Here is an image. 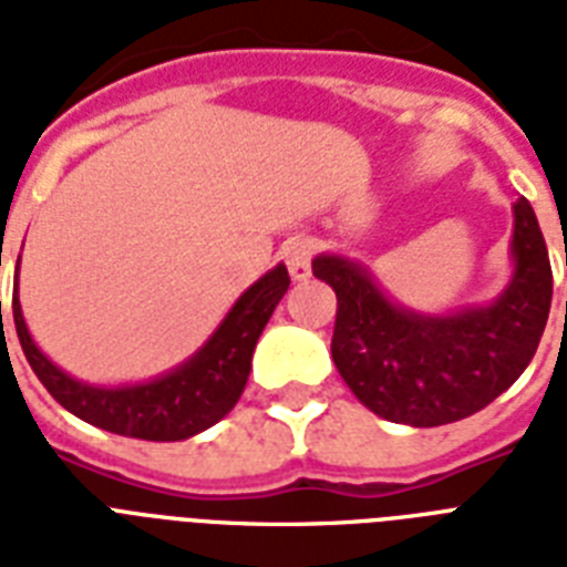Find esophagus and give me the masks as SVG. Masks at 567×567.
Segmentation results:
<instances>
[{
    "label": "esophagus",
    "mask_w": 567,
    "mask_h": 567,
    "mask_svg": "<svg viewBox=\"0 0 567 567\" xmlns=\"http://www.w3.org/2000/svg\"><path fill=\"white\" fill-rule=\"evenodd\" d=\"M311 256H315V240L306 238V235H297V238L285 240L282 258L288 265V274H291L293 282H306L311 276Z\"/></svg>",
    "instance_id": "obj_1"
}]
</instances>
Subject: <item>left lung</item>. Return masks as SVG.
<instances>
[{"mask_svg": "<svg viewBox=\"0 0 567 567\" xmlns=\"http://www.w3.org/2000/svg\"><path fill=\"white\" fill-rule=\"evenodd\" d=\"M512 276L492 302L430 315L382 291L362 261L320 252L311 270L338 297L332 359L373 414L441 426L485 409L527 371L547 327L554 274L533 205H512Z\"/></svg>", "mask_w": 567, "mask_h": 567, "instance_id": "obj_1", "label": "left lung"}]
</instances>
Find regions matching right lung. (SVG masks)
Returning a JSON list of instances; mask_svg holds the SVG:
<instances>
[{
  "label": "right lung",
  "mask_w": 567,
  "mask_h": 567,
  "mask_svg": "<svg viewBox=\"0 0 567 567\" xmlns=\"http://www.w3.org/2000/svg\"><path fill=\"white\" fill-rule=\"evenodd\" d=\"M288 267L276 265L231 302L220 327L214 329L194 355L173 371L146 382L126 385H93L70 377L49 359L31 338L20 306V261L13 288V327L31 371L38 373L49 394L75 417L109 430L114 435L144 441L194 439L235 409L244 394L258 336L288 291ZM2 315V300H0Z\"/></svg>",
  "instance_id": "obj_1"
}]
</instances>
